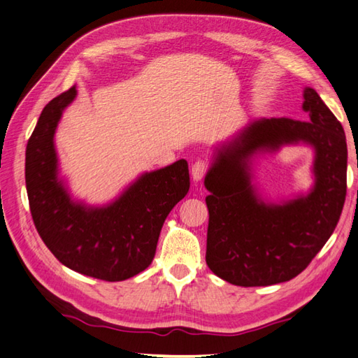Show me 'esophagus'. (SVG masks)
Masks as SVG:
<instances>
[{
	"label": "esophagus",
	"instance_id": "1",
	"mask_svg": "<svg viewBox=\"0 0 358 358\" xmlns=\"http://www.w3.org/2000/svg\"><path fill=\"white\" fill-rule=\"evenodd\" d=\"M207 169H209V164H207V162L204 160H198L192 164V168H190V173H192V178L194 181H199L204 176Z\"/></svg>",
	"mask_w": 358,
	"mask_h": 358
}]
</instances>
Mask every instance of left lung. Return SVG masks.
<instances>
[{"instance_id":"8db88e82","label":"left lung","mask_w":358,"mask_h":358,"mask_svg":"<svg viewBox=\"0 0 358 358\" xmlns=\"http://www.w3.org/2000/svg\"><path fill=\"white\" fill-rule=\"evenodd\" d=\"M306 122L259 119L217 149L204 178L209 190L206 262L239 287L280 284L302 273L334 231L346 198L348 148L342 123L313 88L303 91ZM302 141L315 148V187L280 205L251 185L250 159Z\"/></svg>"}]
</instances>
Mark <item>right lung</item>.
<instances>
[{
    "instance_id": "obj_1",
    "label": "right lung",
    "mask_w": 358,
    "mask_h": 358,
    "mask_svg": "<svg viewBox=\"0 0 358 358\" xmlns=\"http://www.w3.org/2000/svg\"><path fill=\"white\" fill-rule=\"evenodd\" d=\"M76 87L50 101L26 149L30 213L41 239L65 267L85 276L119 282L151 265L163 222L189 192V168L178 160L146 172L103 207L73 201L57 178L55 132Z\"/></svg>"
}]
</instances>
